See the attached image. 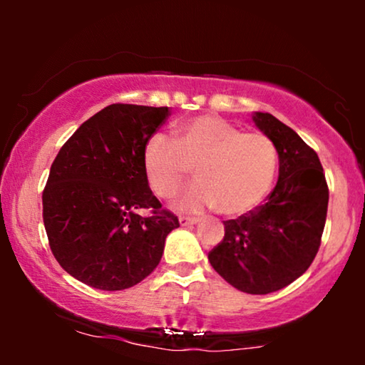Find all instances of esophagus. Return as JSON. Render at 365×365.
<instances>
[{
  "label": "esophagus",
  "mask_w": 365,
  "mask_h": 365,
  "mask_svg": "<svg viewBox=\"0 0 365 365\" xmlns=\"http://www.w3.org/2000/svg\"><path fill=\"white\" fill-rule=\"evenodd\" d=\"M197 222L196 217H187V216H179V224L181 226H194Z\"/></svg>",
  "instance_id": "esophagus-1"
}]
</instances>
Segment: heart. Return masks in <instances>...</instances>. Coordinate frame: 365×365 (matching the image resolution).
<instances>
[{
    "instance_id": "1",
    "label": "heart",
    "mask_w": 365,
    "mask_h": 365,
    "mask_svg": "<svg viewBox=\"0 0 365 365\" xmlns=\"http://www.w3.org/2000/svg\"><path fill=\"white\" fill-rule=\"evenodd\" d=\"M144 173L158 197H173L194 168L197 181L176 199L187 212L216 207L224 216L251 212L267 196L277 149L266 134L242 133L217 116H197L176 128V139L154 134L144 146Z\"/></svg>"
}]
</instances>
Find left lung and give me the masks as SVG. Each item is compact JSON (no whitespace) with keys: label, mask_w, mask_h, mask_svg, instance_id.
<instances>
[{"label":"left lung","mask_w":365,"mask_h":365,"mask_svg":"<svg viewBox=\"0 0 365 365\" xmlns=\"http://www.w3.org/2000/svg\"><path fill=\"white\" fill-rule=\"evenodd\" d=\"M252 119L277 149V184L262 206L224 221V239L207 257L232 287L269 294L312 264L326 226L329 187L317 153L294 129L269 113H254Z\"/></svg>","instance_id":"obj_1"}]
</instances>
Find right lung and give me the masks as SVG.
<instances>
[{"label":"right lung","instance_id":"add662e5","mask_svg":"<svg viewBox=\"0 0 365 365\" xmlns=\"http://www.w3.org/2000/svg\"><path fill=\"white\" fill-rule=\"evenodd\" d=\"M168 116L166 106L111 104L59 149L43 191V221L53 256L78 281L123 291L161 261L179 221L149 189L143 154Z\"/></svg>","mask_w":365,"mask_h":365}]
</instances>
